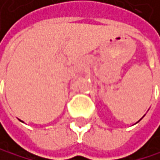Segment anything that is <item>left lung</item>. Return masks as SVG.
I'll use <instances>...</instances> for the list:
<instances>
[{"mask_svg":"<svg viewBox=\"0 0 160 160\" xmlns=\"http://www.w3.org/2000/svg\"><path fill=\"white\" fill-rule=\"evenodd\" d=\"M143 117H144V115H143ZM143 117H142V118H143ZM141 118H140L139 120H141ZM139 120H138V122H139ZM138 122H136V123H138Z\"/></svg>","mask_w":160,"mask_h":160,"instance_id":"left-lung-1","label":"left lung"}]
</instances>
